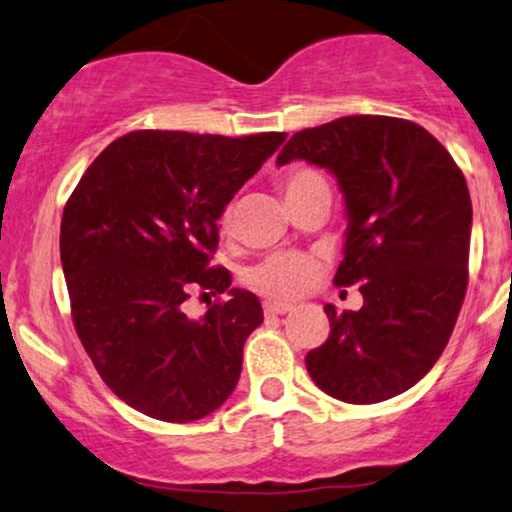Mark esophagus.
<instances>
[{"mask_svg": "<svg viewBox=\"0 0 512 512\" xmlns=\"http://www.w3.org/2000/svg\"><path fill=\"white\" fill-rule=\"evenodd\" d=\"M288 311H292V304L288 302H264V313L267 316H283Z\"/></svg>", "mask_w": 512, "mask_h": 512, "instance_id": "1", "label": "esophagus"}]
</instances>
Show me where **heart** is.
<instances>
[{
    "label": "heart",
    "instance_id": "1",
    "mask_svg": "<svg viewBox=\"0 0 512 512\" xmlns=\"http://www.w3.org/2000/svg\"><path fill=\"white\" fill-rule=\"evenodd\" d=\"M318 182H325L318 170L297 166L290 168L288 173L283 175L281 187L283 194L290 196L299 192V189L318 185ZM220 224L224 229L231 224L229 210L222 213ZM313 276H316V262H313L309 255H302V252H276V255L267 257V260L248 271V283L269 297L290 299L302 295V292L311 285Z\"/></svg>",
    "mask_w": 512,
    "mask_h": 512
}]
</instances>
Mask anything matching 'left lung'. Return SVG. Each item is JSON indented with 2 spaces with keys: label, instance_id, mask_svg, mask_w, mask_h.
Wrapping results in <instances>:
<instances>
[{
  "label": "left lung",
  "instance_id": "obj_1",
  "mask_svg": "<svg viewBox=\"0 0 512 512\" xmlns=\"http://www.w3.org/2000/svg\"><path fill=\"white\" fill-rule=\"evenodd\" d=\"M327 168L346 203L335 285L363 306L325 304L330 337L306 353L320 391L351 405L405 393L445 351L468 288L473 206L466 177L426 128L358 114L292 135L276 163Z\"/></svg>",
  "mask_w": 512,
  "mask_h": 512
}]
</instances>
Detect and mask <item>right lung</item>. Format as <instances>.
I'll use <instances>...</instances> for the list:
<instances>
[{
	"mask_svg": "<svg viewBox=\"0 0 512 512\" xmlns=\"http://www.w3.org/2000/svg\"><path fill=\"white\" fill-rule=\"evenodd\" d=\"M285 133L245 138L133 131L81 175L60 222L74 330L102 381L152 419L208 417L241 377L243 344L262 325L252 292L210 267L217 220ZM192 289L227 294L189 319Z\"/></svg>",
	"mask_w": 512,
	"mask_h": 512,
	"instance_id": "1",
	"label": "right lung"
}]
</instances>
